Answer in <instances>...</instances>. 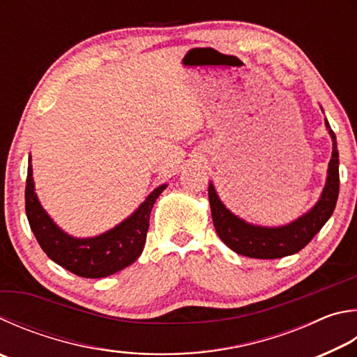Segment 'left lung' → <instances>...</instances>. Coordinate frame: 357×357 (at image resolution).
Segmentation results:
<instances>
[{"instance_id": "8db88e82", "label": "left lung", "mask_w": 357, "mask_h": 357, "mask_svg": "<svg viewBox=\"0 0 357 357\" xmlns=\"http://www.w3.org/2000/svg\"><path fill=\"white\" fill-rule=\"evenodd\" d=\"M326 128L333 139V158L329 160L328 179L321 197L306 215L295 220L294 223L281 228H262L245 223L226 209L217 197L213 185L209 184V203L213 226L218 237L238 255L255 259H278L295 255L303 250L315 237L323 225L333 215L339 197V151H337L335 134L329 126Z\"/></svg>"}]
</instances>
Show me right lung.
I'll use <instances>...</instances> for the list:
<instances>
[{"mask_svg":"<svg viewBox=\"0 0 357 357\" xmlns=\"http://www.w3.org/2000/svg\"><path fill=\"white\" fill-rule=\"evenodd\" d=\"M165 184L154 189L131 217L114 229L92 238H75L61 231L42 209L34 192L31 158L26 178V217L38 245L61 267L82 278H105L126 268L144 251L150 213Z\"/></svg>","mask_w":357,"mask_h":357,"instance_id":"right-lung-1","label":"right lung"}]
</instances>
